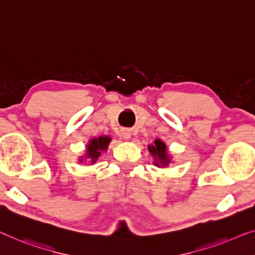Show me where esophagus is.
Wrapping results in <instances>:
<instances>
[{
	"label": "esophagus",
	"instance_id": "esophagus-1",
	"mask_svg": "<svg viewBox=\"0 0 255 255\" xmlns=\"http://www.w3.org/2000/svg\"><path fill=\"white\" fill-rule=\"evenodd\" d=\"M123 137H124L125 139H129V138H130V132H129L128 130H125V131L123 132Z\"/></svg>",
	"mask_w": 255,
	"mask_h": 255
}]
</instances>
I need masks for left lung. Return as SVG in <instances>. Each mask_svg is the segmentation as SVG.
Wrapping results in <instances>:
<instances>
[{
	"label": "left lung",
	"instance_id": "obj_1",
	"mask_svg": "<svg viewBox=\"0 0 255 255\" xmlns=\"http://www.w3.org/2000/svg\"><path fill=\"white\" fill-rule=\"evenodd\" d=\"M149 151L151 152V154L155 158L154 165L155 166H168L169 164V158L168 154H167V150H166V145L164 142H161L160 139H155L153 145H149Z\"/></svg>",
	"mask_w": 255,
	"mask_h": 255
}]
</instances>
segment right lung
Instances as JSON below:
<instances>
[{
	"instance_id": "add662e5",
	"label": "right lung",
	"mask_w": 255,
	"mask_h": 255,
	"mask_svg": "<svg viewBox=\"0 0 255 255\" xmlns=\"http://www.w3.org/2000/svg\"><path fill=\"white\" fill-rule=\"evenodd\" d=\"M110 140H111V138L109 136H101V137L90 140L89 145L87 146V157L90 158L93 164L101 155V151H105L108 149Z\"/></svg>"
}]
</instances>
